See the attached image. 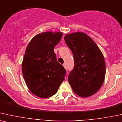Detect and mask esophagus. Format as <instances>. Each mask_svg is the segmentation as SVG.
Segmentation results:
<instances>
[{"mask_svg": "<svg viewBox=\"0 0 122 122\" xmlns=\"http://www.w3.org/2000/svg\"><path fill=\"white\" fill-rule=\"evenodd\" d=\"M63 66H64V67H65V69H66V64H63Z\"/></svg>", "mask_w": 122, "mask_h": 122, "instance_id": "esophagus-1", "label": "esophagus"}]
</instances>
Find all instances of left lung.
<instances>
[{"label": "left lung", "mask_w": 122, "mask_h": 122, "mask_svg": "<svg viewBox=\"0 0 122 122\" xmlns=\"http://www.w3.org/2000/svg\"><path fill=\"white\" fill-rule=\"evenodd\" d=\"M74 57V68L68 81L73 92L82 98L95 94L104 81L105 62L98 45L87 35L77 32L65 36Z\"/></svg>", "instance_id": "obj_1"}]
</instances>
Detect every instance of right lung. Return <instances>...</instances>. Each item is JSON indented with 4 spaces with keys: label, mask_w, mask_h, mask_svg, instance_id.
Wrapping results in <instances>:
<instances>
[{
    "label": "right lung",
    "mask_w": 122,
    "mask_h": 122,
    "mask_svg": "<svg viewBox=\"0 0 122 122\" xmlns=\"http://www.w3.org/2000/svg\"><path fill=\"white\" fill-rule=\"evenodd\" d=\"M62 32H42L36 35L26 48L22 66L30 92L41 98L53 96L65 80L66 70L57 60L54 48Z\"/></svg>",
    "instance_id": "1"
}]
</instances>
